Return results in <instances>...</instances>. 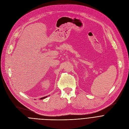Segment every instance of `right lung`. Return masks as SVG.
<instances>
[{"instance_id": "right-lung-1", "label": "right lung", "mask_w": 129, "mask_h": 129, "mask_svg": "<svg viewBox=\"0 0 129 129\" xmlns=\"http://www.w3.org/2000/svg\"><path fill=\"white\" fill-rule=\"evenodd\" d=\"M48 96H44V97H43V98H41L40 99V100H43V99H45V98H46Z\"/></svg>"}]
</instances>
